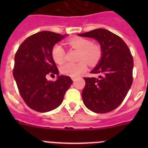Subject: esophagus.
Segmentation results:
<instances>
[{
    "instance_id": "34e87169",
    "label": "esophagus",
    "mask_w": 148,
    "mask_h": 148,
    "mask_svg": "<svg viewBox=\"0 0 148 148\" xmlns=\"http://www.w3.org/2000/svg\"><path fill=\"white\" fill-rule=\"evenodd\" d=\"M76 77H72V80L73 81V82H75V80H76Z\"/></svg>"
}]
</instances>
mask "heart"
<instances>
[{"instance_id":"1","label":"heart","mask_w":148,"mask_h":148,"mask_svg":"<svg viewBox=\"0 0 148 148\" xmlns=\"http://www.w3.org/2000/svg\"><path fill=\"white\" fill-rule=\"evenodd\" d=\"M70 48L78 50V62L72 64L66 63L61 66V73L71 77H76L87 70V62L90 66H95L102 58V48L99 44L92 43L84 38H74L68 40ZM51 55L56 64H62L65 59L66 52L59 44L53 45Z\"/></svg>"}]
</instances>
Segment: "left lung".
Segmentation results:
<instances>
[{
	"label": "left lung",
	"mask_w": 148,
	"mask_h": 148,
	"mask_svg": "<svg viewBox=\"0 0 148 148\" xmlns=\"http://www.w3.org/2000/svg\"><path fill=\"white\" fill-rule=\"evenodd\" d=\"M79 36L96 39L103 51L100 62L91 71L99 74V78H84V104L94 113H109L121 104L131 87L133 56L119 36L104 29H96Z\"/></svg>",
	"instance_id": "obj_1"
}]
</instances>
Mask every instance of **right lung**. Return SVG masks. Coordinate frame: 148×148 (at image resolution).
<instances>
[{
    "label": "right lung",
    "instance_id": "obj_1",
    "mask_svg": "<svg viewBox=\"0 0 148 148\" xmlns=\"http://www.w3.org/2000/svg\"><path fill=\"white\" fill-rule=\"evenodd\" d=\"M64 37L49 31L37 32L23 40L15 53L13 76L22 99L37 112L45 113L58 108L73 83L66 75H60L55 82L46 78L49 73L58 74L51 50Z\"/></svg>",
    "mask_w": 148,
    "mask_h": 148
}]
</instances>
